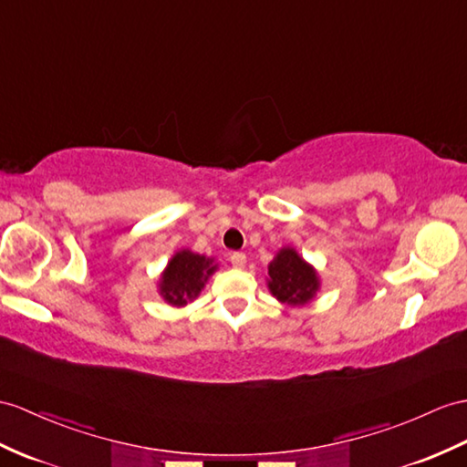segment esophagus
<instances>
[{
  "mask_svg": "<svg viewBox=\"0 0 467 467\" xmlns=\"http://www.w3.org/2000/svg\"><path fill=\"white\" fill-rule=\"evenodd\" d=\"M230 261H232V265H234V267L242 269V267L245 265V254H242V252H234V254L230 255Z\"/></svg>",
  "mask_w": 467,
  "mask_h": 467,
  "instance_id": "esophagus-1",
  "label": "esophagus"
}]
</instances>
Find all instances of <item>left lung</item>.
Masks as SVG:
<instances>
[{"label":"left lung","mask_w":467,"mask_h":467,"mask_svg":"<svg viewBox=\"0 0 467 467\" xmlns=\"http://www.w3.org/2000/svg\"><path fill=\"white\" fill-rule=\"evenodd\" d=\"M269 289L283 303L303 305L313 299L319 279L295 249L285 247L269 264Z\"/></svg>","instance_id":"1"}]
</instances>
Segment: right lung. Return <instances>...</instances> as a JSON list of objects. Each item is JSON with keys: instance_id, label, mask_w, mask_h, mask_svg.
<instances>
[{"instance_id": "obj_1", "label": "right lung", "mask_w": 467, "mask_h": 467, "mask_svg": "<svg viewBox=\"0 0 467 467\" xmlns=\"http://www.w3.org/2000/svg\"><path fill=\"white\" fill-rule=\"evenodd\" d=\"M213 259H208L198 254H192L188 249L176 254L164 271L161 281V293L162 297L170 303L182 306L188 301L196 299L203 283L215 271V265L212 264Z\"/></svg>"}]
</instances>
